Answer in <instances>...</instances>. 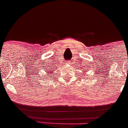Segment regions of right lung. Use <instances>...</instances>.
Masks as SVG:
<instances>
[{"label":"right lung","mask_w":128,"mask_h":128,"mask_svg":"<svg viewBox=\"0 0 128 128\" xmlns=\"http://www.w3.org/2000/svg\"><path fill=\"white\" fill-rule=\"evenodd\" d=\"M50 70H51V69H50Z\"/></svg>","instance_id":"obj_1"}]
</instances>
